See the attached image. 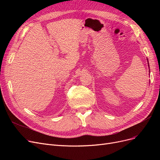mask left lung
<instances>
[{"label": "left lung", "mask_w": 160, "mask_h": 160, "mask_svg": "<svg viewBox=\"0 0 160 160\" xmlns=\"http://www.w3.org/2000/svg\"><path fill=\"white\" fill-rule=\"evenodd\" d=\"M147 61H148L147 62H148V67H149V63H148V59H147Z\"/></svg>", "instance_id": "1"}]
</instances>
